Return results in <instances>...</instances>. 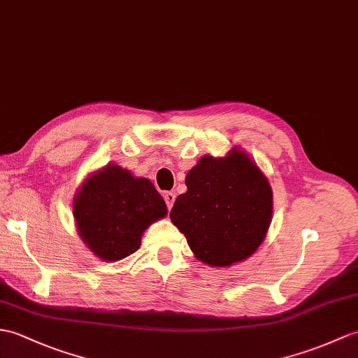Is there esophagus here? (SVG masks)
<instances>
[{"instance_id": "1", "label": "esophagus", "mask_w": 358, "mask_h": 358, "mask_svg": "<svg viewBox=\"0 0 358 358\" xmlns=\"http://www.w3.org/2000/svg\"><path fill=\"white\" fill-rule=\"evenodd\" d=\"M163 198H164L166 206H168V209L171 210V207L173 206V201H176V194H173V192H164Z\"/></svg>"}]
</instances>
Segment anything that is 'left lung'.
<instances>
[{"mask_svg":"<svg viewBox=\"0 0 358 358\" xmlns=\"http://www.w3.org/2000/svg\"><path fill=\"white\" fill-rule=\"evenodd\" d=\"M171 220L190 250L212 267L247 259L267 234L273 195L267 177L243 151L224 159L204 155L186 177Z\"/></svg>","mask_w":358,"mask_h":358,"instance_id":"8db88e82","label":"left lung"}]
</instances>
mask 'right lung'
I'll return each instance as SVG.
<instances>
[{"label": "right lung", "instance_id": "1", "mask_svg": "<svg viewBox=\"0 0 358 358\" xmlns=\"http://www.w3.org/2000/svg\"><path fill=\"white\" fill-rule=\"evenodd\" d=\"M73 215L90 250L103 261H119L137 250L149 224L166 215V204L151 181L110 164L84 182Z\"/></svg>", "mask_w": 358, "mask_h": 358}]
</instances>
